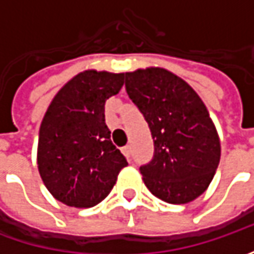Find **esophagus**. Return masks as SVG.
<instances>
[{
  "instance_id": "1",
  "label": "esophagus",
  "mask_w": 254,
  "mask_h": 254,
  "mask_svg": "<svg viewBox=\"0 0 254 254\" xmlns=\"http://www.w3.org/2000/svg\"><path fill=\"white\" fill-rule=\"evenodd\" d=\"M122 152L130 160V154H131V148H130V145H126V147H123Z\"/></svg>"
}]
</instances>
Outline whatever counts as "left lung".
Here are the masks:
<instances>
[{
	"mask_svg": "<svg viewBox=\"0 0 254 254\" xmlns=\"http://www.w3.org/2000/svg\"><path fill=\"white\" fill-rule=\"evenodd\" d=\"M126 90L154 141L152 160L140 167L145 187L168 203L198 198L220 160L219 135L206 106L185 80L162 67L127 72Z\"/></svg>",
	"mask_w": 254,
	"mask_h": 254,
	"instance_id": "1",
	"label": "left lung"
}]
</instances>
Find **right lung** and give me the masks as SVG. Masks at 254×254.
I'll use <instances>...</instances> for the list:
<instances>
[{
  "instance_id": "1",
  "label": "right lung",
  "mask_w": 254,
  "mask_h": 254,
  "mask_svg": "<svg viewBox=\"0 0 254 254\" xmlns=\"http://www.w3.org/2000/svg\"><path fill=\"white\" fill-rule=\"evenodd\" d=\"M123 84L124 73L84 70L64 84L45 113L38 170L55 199L67 206L100 203L128 165L104 122V103Z\"/></svg>"
}]
</instances>
